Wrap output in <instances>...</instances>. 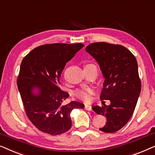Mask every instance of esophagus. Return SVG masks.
Listing matches in <instances>:
<instances>
[{
  "label": "esophagus",
  "mask_w": 155,
  "mask_h": 155,
  "mask_svg": "<svg viewBox=\"0 0 155 155\" xmlns=\"http://www.w3.org/2000/svg\"><path fill=\"white\" fill-rule=\"evenodd\" d=\"M85 109L88 111H92V107H91V105H88V104H86L85 105Z\"/></svg>",
  "instance_id": "esophagus-1"
}]
</instances>
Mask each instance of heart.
<instances>
[{"label":"heart","instance_id":"obj_1","mask_svg":"<svg viewBox=\"0 0 155 155\" xmlns=\"http://www.w3.org/2000/svg\"><path fill=\"white\" fill-rule=\"evenodd\" d=\"M93 65V64H88ZM93 94V91L91 88L81 89V90H78L75 92L76 96L79 99H81L85 102H88L91 100V97Z\"/></svg>","mask_w":155,"mask_h":155}]
</instances>
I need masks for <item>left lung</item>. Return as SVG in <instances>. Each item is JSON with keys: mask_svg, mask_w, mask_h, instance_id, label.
Masks as SVG:
<instances>
[{"mask_svg": "<svg viewBox=\"0 0 155 155\" xmlns=\"http://www.w3.org/2000/svg\"><path fill=\"white\" fill-rule=\"evenodd\" d=\"M86 51L97 61L104 78L101 100L110 104L93 106L97 114L107 118L101 131L114 133L124 127L131 117L141 91L138 63L135 56L123 45L105 42L91 43Z\"/></svg>", "mask_w": 155, "mask_h": 155, "instance_id": "obj_1", "label": "left lung"}]
</instances>
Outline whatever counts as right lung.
<instances>
[{
  "label": "right lung",
  "mask_w": 155,
  "mask_h": 155,
  "mask_svg": "<svg viewBox=\"0 0 155 155\" xmlns=\"http://www.w3.org/2000/svg\"><path fill=\"white\" fill-rule=\"evenodd\" d=\"M84 46L82 43L47 44L24 58L17 86L28 118L41 131L53 136L64 134L71 127V111L84 108L77 101L63 104L69 95L60 88L66 63Z\"/></svg>",
  "instance_id": "right-lung-1"
}]
</instances>
